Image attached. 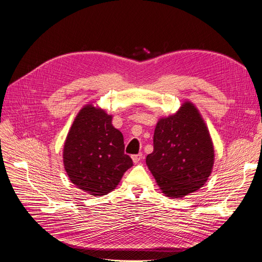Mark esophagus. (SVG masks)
Instances as JSON below:
<instances>
[{"label": "esophagus", "mask_w": 262, "mask_h": 262, "mask_svg": "<svg viewBox=\"0 0 262 262\" xmlns=\"http://www.w3.org/2000/svg\"><path fill=\"white\" fill-rule=\"evenodd\" d=\"M132 159H133L134 163H138V162L142 159V154H141V153H139V154L133 155V156H132Z\"/></svg>", "instance_id": "esophagus-1"}]
</instances>
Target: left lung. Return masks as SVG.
<instances>
[{"label": "left lung", "mask_w": 262, "mask_h": 262, "mask_svg": "<svg viewBox=\"0 0 262 262\" xmlns=\"http://www.w3.org/2000/svg\"><path fill=\"white\" fill-rule=\"evenodd\" d=\"M146 164L162 193L180 199L203 187L211 174L214 149L196 107L185 102L178 112L159 119L154 150Z\"/></svg>", "instance_id": "1"}]
</instances>
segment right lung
Here are the masks:
<instances>
[{
  "instance_id": "1",
  "label": "right lung",
  "mask_w": 262,
  "mask_h": 262,
  "mask_svg": "<svg viewBox=\"0 0 262 262\" xmlns=\"http://www.w3.org/2000/svg\"><path fill=\"white\" fill-rule=\"evenodd\" d=\"M113 116L92 104L79 110L63 145L64 170L78 189L102 196L116 189L132 166L124 140L112 124Z\"/></svg>"
}]
</instances>
